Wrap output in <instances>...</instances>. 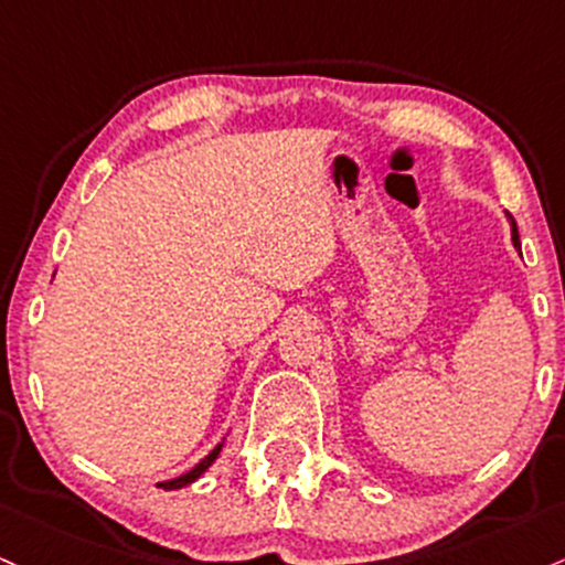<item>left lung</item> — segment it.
<instances>
[{
	"instance_id": "8db88e82",
	"label": "left lung",
	"mask_w": 565,
	"mask_h": 565,
	"mask_svg": "<svg viewBox=\"0 0 565 565\" xmlns=\"http://www.w3.org/2000/svg\"><path fill=\"white\" fill-rule=\"evenodd\" d=\"M512 241H514V246H520V238H518V227H514V222H512Z\"/></svg>"
}]
</instances>
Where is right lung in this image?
Here are the masks:
<instances>
[{"mask_svg": "<svg viewBox=\"0 0 565 565\" xmlns=\"http://www.w3.org/2000/svg\"><path fill=\"white\" fill-rule=\"evenodd\" d=\"M220 450H222V443L216 445V448L212 450V454H209L206 458H203L201 463H195V467L190 469V472H184V475H179V477H173V480H166V482H158L160 488H169V491H177V488H184V486H190V482H195L198 477H201L203 472H206L209 467H212V463L216 461V456H220Z\"/></svg>", "mask_w": 565, "mask_h": 565, "instance_id": "1", "label": "right lung"}]
</instances>
